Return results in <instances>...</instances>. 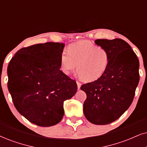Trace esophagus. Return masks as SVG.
Instances as JSON below:
<instances>
[{"mask_svg":"<svg viewBox=\"0 0 147 147\" xmlns=\"http://www.w3.org/2000/svg\"><path fill=\"white\" fill-rule=\"evenodd\" d=\"M77 86H78V89H80V86H81V85H82V84H81L80 82H78V81H77Z\"/></svg>","mask_w":147,"mask_h":147,"instance_id":"1","label":"esophagus"}]
</instances>
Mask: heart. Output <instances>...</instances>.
<instances>
[{
  "instance_id": "heart-1",
  "label": "heart",
  "mask_w": 147,
  "mask_h": 147,
  "mask_svg": "<svg viewBox=\"0 0 147 147\" xmlns=\"http://www.w3.org/2000/svg\"><path fill=\"white\" fill-rule=\"evenodd\" d=\"M67 53L63 52L61 54V70L67 75L77 65V73L85 82H93L99 79L109 65L108 51L88 41L72 43L68 46Z\"/></svg>"
}]
</instances>
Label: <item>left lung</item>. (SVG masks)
<instances>
[{"label": "left lung", "mask_w": 147, "mask_h": 147, "mask_svg": "<svg viewBox=\"0 0 147 147\" xmlns=\"http://www.w3.org/2000/svg\"><path fill=\"white\" fill-rule=\"evenodd\" d=\"M95 43L108 51L110 63L102 76L81 86L86 94L83 111L92 123L106 125L119 119L131 104L140 80L139 61L123 39H97Z\"/></svg>", "instance_id": "obj_1"}]
</instances>
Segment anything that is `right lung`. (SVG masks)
I'll use <instances>...</instances> for the list:
<instances>
[{"label": "right lung", "mask_w": 147, "mask_h": 147, "mask_svg": "<svg viewBox=\"0 0 147 147\" xmlns=\"http://www.w3.org/2000/svg\"><path fill=\"white\" fill-rule=\"evenodd\" d=\"M64 47L54 42L32 45L18 50L9 63L7 86L14 106L37 125L59 123L63 103L77 91L76 81L60 70Z\"/></svg>", "instance_id": "right-lung-1"}]
</instances>
